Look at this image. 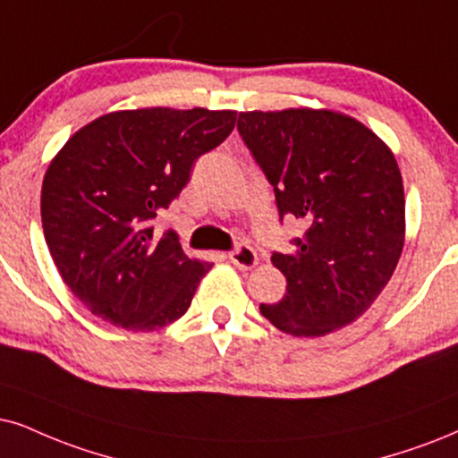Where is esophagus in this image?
Instances as JSON below:
<instances>
[{
    "label": "esophagus",
    "mask_w": 458,
    "mask_h": 458,
    "mask_svg": "<svg viewBox=\"0 0 458 458\" xmlns=\"http://www.w3.org/2000/svg\"><path fill=\"white\" fill-rule=\"evenodd\" d=\"M228 258H230V262H233L236 268H241V270L256 268L258 262H259L258 253L253 251V249L249 245H239L234 249V251H230Z\"/></svg>",
    "instance_id": "1"
}]
</instances>
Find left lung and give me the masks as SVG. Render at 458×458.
<instances>
[{
  "label": "left lung",
  "instance_id": "8db88e82",
  "mask_svg": "<svg viewBox=\"0 0 458 458\" xmlns=\"http://www.w3.org/2000/svg\"><path fill=\"white\" fill-rule=\"evenodd\" d=\"M239 132L275 188L281 217L309 225L296 251L272 253L287 279L259 310L298 338H319L366 312L402 256L406 199L391 148L334 109L241 112Z\"/></svg>",
  "mask_w": 458,
  "mask_h": 458
}]
</instances>
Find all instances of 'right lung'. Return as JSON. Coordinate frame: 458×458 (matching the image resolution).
I'll use <instances>...</instances> for the list:
<instances>
[{
  "label": "right lung",
  "instance_id": "obj_1",
  "mask_svg": "<svg viewBox=\"0 0 458 458\" xmlns=\"http://www.w3.org/2000/svg\"><path fill=\"white\" fill-rule=\"evenodd\" d=\"M236 123L233 109H120L75 131L42 183L46 245L65 285L95 317L132 332L177 321L211 262L175 233L154 234L199 156Z\"/></svg>",
  "mask_w": 458,
  "mask_h": 458
}]
</instances>
